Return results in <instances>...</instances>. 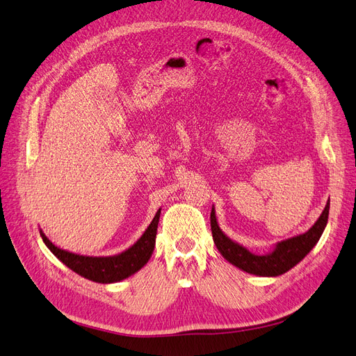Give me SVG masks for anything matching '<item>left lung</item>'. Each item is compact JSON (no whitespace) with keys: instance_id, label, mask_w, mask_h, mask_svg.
Returning a JSON list of instances; mask_svg holds the SVG:
<instances>
[{"instance_id":"left-lung-1","label":"left lung","mask_w":356,"mask_h":356,"mask_svg":"<svg viewBox=\"0 0 356 356\" xmlns=\"http://www.w3.org/2000/svg\"><path fill=\"white\" fill-rule=\"evenodd\" d=\"M328 211L330 200L327 202L320 218L316 219V222L308 231L291 238L278 241L269 253L256 254L224 234V231L218 225L215 207H212L211 228L213 243L216 244L219 253L229 264L240 268L241 271H246L257 277H278L287 273L293 266H296L315 248V244L323 236L324 228L327 225Z\"/></svg>"}]
</instances>
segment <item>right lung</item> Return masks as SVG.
<instances>
[{
	"label": "right lung",
	"mask_w": 356,
	"mask_h": 356,
	"mask_svg": "<svg viewBox=\"0 0 356 356\" xmlns=\"http://www.w3.org/2000/svg\"><path fill=\"white\" fill-rule=\"evenodd\" d=\"M159 218H161V209L156 212L150 225L144 231V234L131 248L113 256H83L72 253L69 250H63L54 246L47 238L42 229H40V234L42 237V241L45 243V246L53 252L58 261L70 268L73 273H76L87 280L95 281V283L110 284L118 283V281H122L131 277L132 274H136L149 262L156 244Z\"/></svg>",
	"instance_id": "1"
}]
</instances>
